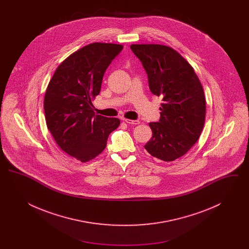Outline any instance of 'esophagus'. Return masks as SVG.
Wrapping results in <instances>:
<instances>
[{
	"label": "esophagus",
	"mask_w": 249,
	"mask_h": 249,
	"mask_svg": "<svg viewBox=\"0 0 249 249\" xmlns=\"http://www.w3.org/2000/svg\"><path fill=\"white\" fill-rule=\"evenodd\" d=\"M123 120H124V122L130 124V125H138L140 123L139 120H132V119H124Z\"/></svg>",
	"instance_id": "34e87169"
}]
</instances>
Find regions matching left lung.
<instances>
[{
    "mask_svg": "<svg viewBox=\"0 0 249 249\" xmlns=\"http://www.w3.org/2000/svg\"><path fill=\"white\" fill-rule=\"evenodd\" d=\"M151 92L162 97L159 122H150L152 138L146 151L163 161L186 154L200 138L206 113L201 81L193 67L174 48L155 44H133Z\"/></svg>",
    "mask_w": 249,
    "mask_h": 249,
    "instance_id": "left-lung-1",
    "label": "left lung"
}]
</instances>
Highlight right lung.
I'll list each match as a JSON object with an SVG mask.
<instances>
[{
  "label": "right lung",
  "instance_id": "1",
  "mask_svg": "<svg viewBox=\"0 0 249 249\" xmlns=\"http://www.w3.org/2000/svg\"><path fill=\"white\" fill-rule=\"evenodd\" d=\"M123 46L92 43L73 52L54 71L44 98L48 129L59 148L88 162L107 147L120 120L95 115L92 101L100 93L105 71Z\"/></svg>",
  "mask_w": 249,
  "mask_h": 249
}]
</instances>
